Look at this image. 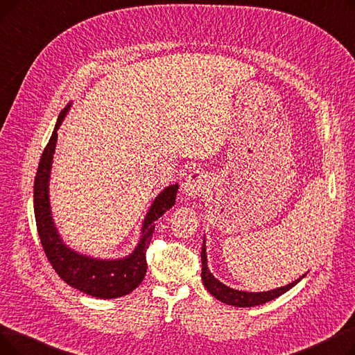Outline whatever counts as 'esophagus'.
<instances>
[{"mask_svg": "<svg viewBox=\"0 0 355 355\" xmlns=\"http://www.w3.org/2000/svg\"><path fill=\"white\" fill-rule=\"evenodd\" d=\"M210 187V180L209 175L202 171H193L191 174L187 175L185 178L184 184H182V189L185 196L189 197H197L201 196L206 191H209Z\"/></svg>", "mask_w": 355, "mask_h": 355, "instance_id": "esophagus-1", "label": "esophagus"}]
</instances>
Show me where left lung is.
<instances>
[{
    "label": "left lung",
    "instance_id": "left-lung-1",
    "mask_svg": "<svg viewBox=\"0 0 355 355\" xmlns=\"http://www.w3.org/2000/svg\"><path fill=\"white\" fill-rule=\"evenodd\" d=\"M305 275H302L300 279H296L295 282H292L286 286H281V288L272 289V291H268V292L236 291L233 288L226 286L225 284H221L220 281H217V279L209 270L207 256H206V237H204V240H202V248H201V279H202V284H204V286H206V289L216 297V300L225 302L227 305H233V306H239V308H249V306L266 304V302L275 300V297L281 296L285 292H288L291 288H293L297 282H300L302 277H305Z\"/></svg>",
    "mask_w": 355,
    "mask_h": 355
}]
</instances>
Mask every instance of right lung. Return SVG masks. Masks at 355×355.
Listing matches in <instances>:
<instances>
[{"instance_id":"right-lung-1","label":"right lung","mask_w":355,"mask_h":355,"mask_svg":"<svg viewBox=\"0 0 355 355\" xmlns=\"http://www.w3.org/2000/svg\"><path fill=\"white\" fill-rule=\"evenodd\" d=\"M69 107L70 105L60 112L49 144L40 158L39 168H37L34 180V216L37 232H39L42 246L50 265L67 285L90 296L114 300V297L130 293L144 281L146 273L145 253L149 241L153 239L155 220L175 204L178 184L166 187L154 200L144 220L139 243L129 256L123 259L106 260L83 256L69 249L54 226L49 200V180L54 148L55 142H58V129L60 128Z\"/></svg>"}]
</instances>
